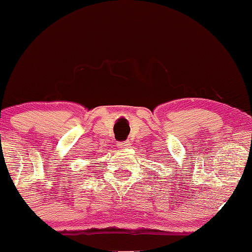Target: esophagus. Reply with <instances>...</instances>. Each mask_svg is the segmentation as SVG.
<instances>
[{"mask_svg":"<svg viewBox=\"0 0 252 252\" xmlns=\"http://www.w3.org/2000/svg\"><path fill=\"white\" fill-rule=\"evenodd\" d=\"M118 146L121 147V149H128V147L130 146V142H129V141H122V142H118Z\"/></svg>","mask_w":252,"mask_h":252,"instance_id":"esophagus-1","label":"esophagus"}]
</instances>
